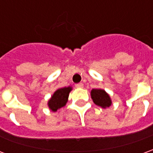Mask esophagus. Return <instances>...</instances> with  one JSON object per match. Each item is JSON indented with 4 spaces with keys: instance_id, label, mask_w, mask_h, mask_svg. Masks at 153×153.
<instances>
[{
    "instance_id": "obj_1",
    "label": "esophagus",
    "mask_w": 153,
    "mask_h": 153,
    "mask_svg": "<svg viewBox=\"0 0 153 153\" xmlns=\"http://www.w3.org/2000/svg\"><path fill=\"white\" fill-rule=\"evenodd\" d=\"M75 87H76V88H83V83H77V84H75Z\"/></svg>"
}]
</instances>
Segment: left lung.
Here are the masks:
<instances>
[{
	"instance_id": "left-lung-1",
	"label": "left lung",
	"mask_w": 153,
	"mask_h": 153,
	"mask_svg": "<svg viewBox=\"0 0 153 153\" xmlns=\"http://www.w3.org/2000/svg\"><path fill=\"white\" fill-rule=\"evenodd\" d=\"M91 97L93 102L103 108L109 107L111 104L109 95L102 89H93L91 92Z\"/></svg>"
}]
</instances>
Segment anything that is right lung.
Returning a JSON list of instances; mask_svg holds the SVG:
<instances>
[{
  "instance_id": "right-lung-1",
  "label": "right lung",
  "mask_w": 153,
  "mask_h": 153,
  "mask_svg": "<svg viewBox=\"0 0 153 153\" xmlns=\"http://www.w3.org/2000/svg\"><path fill=\"white\" fill-rule=\"evenodd\" d=\"M71 88H62L56 90L48 102V106L52 111H56L66 104L69 97V94L71 91Z\"/></svg>"
}]
</instances>
